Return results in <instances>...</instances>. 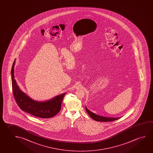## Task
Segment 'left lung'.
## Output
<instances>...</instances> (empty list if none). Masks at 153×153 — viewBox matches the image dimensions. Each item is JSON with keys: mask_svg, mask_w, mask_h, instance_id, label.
Here are the masks:
<instances>
[{"mask_svg": "<svg viewBox=\"0 0 153 153\" xmlns=\"http://www.w3.org/2000/svg\"><path fill=\"white\" fill-rule=\"evenodd\" d=\"M86 111L87 113L89 114V116L93 119V120L100 121V122H111L115 120H118L120 118H108V117H102L100 115H97L95 113H93L91 111L88 110L87 108L86 107Z\"/></svg>", "mask_w": 153, "mask_h": 153, "instance_id": "8db88e82", "label": "left lung"}]
</instances>
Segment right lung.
Wrapping results in <instances>:
<instances>
[{
	"instance_id": "add662e5",
	"label": "right lung",
	"mask_w": 153,
	"mask_h": 153,
	"mask_svg": "<svg viewBox=\"0 0 153 153\" xmlns=\"http://www.w3.org/2000/svg\"><path fill=\"white\" fill-rule=\"evenodd\" d=\"M15 60L12 66V84L15 100L22 110L40 118H50L59 113L61 103L66 93L61 94L53 99L44 102L35 101L22 92L17 85L14 79Z\"/></svg>"
}]
</instances>
